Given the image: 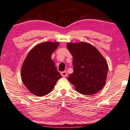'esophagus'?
<instances>
[{"instance_id": "obj_1", "label": "esophagus", "mask_w": 130, "mask_h": 130, "mask_svg": "<svg viewBox=\"0 0 130 130\" xmlns=\"http://www.w3.org/2000/svg\"><path fill=\"white\" fill-rule=\"evenodd\" d=\"M61 74L62 77H66L68 76V72H67L66 71L61 72Z\"/></svg>"}]
</instances>
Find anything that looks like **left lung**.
Returning <instances> with one entry per match:
<instances>
[{
    "mask_svg": "<svg viewBox=\"0 0 130 130\" xmlns=\"http://www.w3.org/2000/svg\"><path fill=\"white\" fill-rule=\"evenodd\" d=\"M67 47L73 56L74 68L68 80L80 94L92 95L99 92L104 86L108 71L101 53L86 42L69 43Z\"/></svg>",
    "mask_w": 130,
    "mask_h": 130,
    "instance_id": "1",
    "label": "left lung"
}]
</instances>
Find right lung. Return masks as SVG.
<instances>
[{
    "instance_id": "right-lung-1",
    "label": "right lung",
    "mask_w": 130,
    "mask_h": 130,
    "mask_svg": "<svg viewBox=\"0 0 130 130\" xmlns=\"http://www.w3.org/2000/svg\"><path fill=\"white\" fill-rule=\"evenodd\" d=\"M59 42H45L29 52L21 70L22 80L30 92L37 96L47 95L62 77L58 72L52 54Z\"/></svg>"
}]
</instances>
